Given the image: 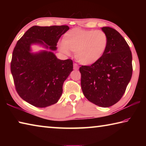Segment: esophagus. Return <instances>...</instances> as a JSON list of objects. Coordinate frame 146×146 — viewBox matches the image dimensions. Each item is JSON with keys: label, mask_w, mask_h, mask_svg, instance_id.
<instances>
[{"label": "esophagus", "mask_w": 146, "mask_h": 146, "mask_svg": "<svg viewBox=\"0 0 146 146\" xmlns=\"http://www.w3.org/2000/svg\"><path fill=\"white\" fill-rule=\"evenodd\" d=\"M78 68H79V67H78V66L77 65V64H75V63H74L73 64V69H74V70H78Z\"/></svg>", "instance_id": "esophagus-1"}]
</instances>
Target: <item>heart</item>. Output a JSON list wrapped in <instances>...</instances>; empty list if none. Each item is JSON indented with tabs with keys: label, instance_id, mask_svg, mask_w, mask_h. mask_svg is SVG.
<instances>
[{
	"label": "heart",
	"instance_id": "1",
	"mask_svg": "<svg viewBox=\"0 0 146 146\" xmlns=\"http://www.w3.org/2000/svg\"><path fill=\"white\" fill-rule=\"evenodd\" d=\"M108 39L101 30L73 29L64 35L63 41L58 43L62 53L70 55V50L75 51L78 62L90 66L99 61L106 51Z\"/></svg>",
	"mask_w": 146,
	"mask_h": 146
}]
</instances>
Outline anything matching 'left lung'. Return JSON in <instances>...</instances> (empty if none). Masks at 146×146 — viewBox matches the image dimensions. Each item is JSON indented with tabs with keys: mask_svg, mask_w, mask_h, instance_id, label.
Returning a JSON list of instances; mask_svg holds the SVG:
<instances>
[{
	"mask_svg": "<svg viewBox=\"0 0 146 146\" xmlns=\"http://www.w3.org/2000/svg\"><path fill=\"white\" fill-rule=\"evenodd\" d=\"M101 29L108 39L104 55L97 63L82 66L79 71L86 98L100 107L108 108L121 99L131 78L132 54L117 30L110 27Z\"/></svg>",
	"mask_w": 146,
	"mask_h": 146,
	"instance_id": "1",
	"label": "left lung"
}]
</instances>
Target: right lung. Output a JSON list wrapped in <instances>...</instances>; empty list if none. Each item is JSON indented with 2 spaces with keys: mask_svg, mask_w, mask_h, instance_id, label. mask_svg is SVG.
I'll list each match as a JSON object with an SVG mask.
<instances>
[{
  "mask_svg": "<svg viewBox=\"0 0 146 146\" xmlns=\"http://www.w3.org/2000/svg\"><path fill=\"white\" fill-rule=\"evenodd\" d=\"M69 29L68 26H34L13 49L11 72L15 89L24 100L35 107L46 108L57 102L64 82L73 71L71 59L60 60L53 53L59 38ZM33 44L46 50L31 52Z\"/></svg>",
  "mask_w": 146,
  "mask_h": 146,
  "instance_id": "1",
  "label": "right lung"
}]
</instances>
